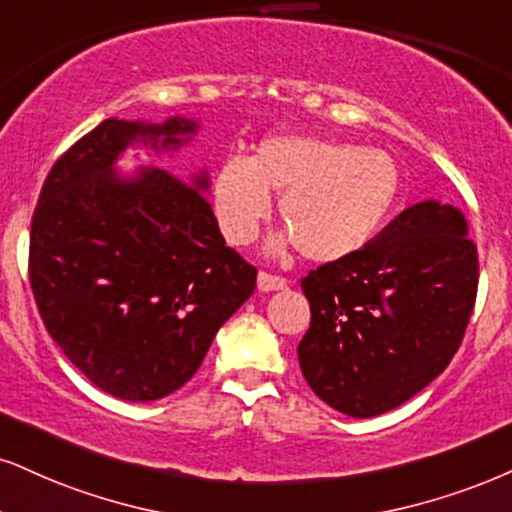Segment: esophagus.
I'll return each instance as SVG.
<instances>
[{"label":"esophagus","instance_id":"obj_1","mask_svg":"<svg viewBox=\"0 0 512 512\" xmlns=\"http://www.w3.org/2000/svg\"><path fill=\"white\" fill-rule=\"evenodd\" d=\"M282 287H287L285 277L266 273V270L258 273V289H261V292H275V289H282Z\"/></svg>","mask_w":512,"mask_h":512}]
</instances>
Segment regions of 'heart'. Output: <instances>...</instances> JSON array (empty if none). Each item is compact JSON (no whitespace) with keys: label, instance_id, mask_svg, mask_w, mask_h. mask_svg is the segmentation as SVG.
<instances>
[{"label":"heart","instance_id":"b5f03b06","mask_svg":"<svg viewBox=\"0 0 512 512\" xmlns=\"http://www.w3.org/2000/svg\"><path fill=\"white\" fill-rule=\"evenodd\" d=\"M401 173L382 149L318 140L273 137L249 161L230 159L216 180V216L230 244H249L280 197L287 235L277 249L296 244L311 261H339L363 249L399 201Z\"/></svg>","mask_w":512,"mask_h":512}]
</instances>
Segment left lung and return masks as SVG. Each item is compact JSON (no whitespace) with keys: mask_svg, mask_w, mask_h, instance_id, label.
Returning <instances> with one entry per match:
<instances>
[{"mask_svg":"<svg viewBox=\"0 0 512 512\" xmlns=\"http://www.w3.org/2000/svg\"><path fill=\"white\" fill-rule=\"evenodd\" d=\"M477 282L463 213L437 201L406 208L363 249L301 280L311 304L299 342L306 382L351 418L401 406L456 356Z\"/></svg>","mask_w":512,"mask_h":512,"instance_id":"8db88e82","label":"left lung"}]
</instances>
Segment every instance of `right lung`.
I'll use <instances>...</instances> for the list:
<instances>
[{
	"label": "right lung",
	"instance_id": "obj_1",
	"mask_svg": "<svg viewBox=\"0 0 512 512\" xmlns=\"http://www.w3.org/2000/svg\"><path fill=\"white\" fill-rule=\"evenodd\" d=\"M194 128L99 123L56 159L33 213L28 275L42 323L87 380L123 401L192 380L256 287L258 270L225 244L198 187L166 168L135 180L111 170L132 142L178 147Z\"/></svg>",
	"mask_w": 512,
	"mask_h": 512
}]
</instances>
